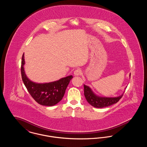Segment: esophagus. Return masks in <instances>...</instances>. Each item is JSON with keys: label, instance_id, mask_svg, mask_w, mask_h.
<instances>
[{"label": "esophagus", "instance_id": "34e87169", "mask_svg": "<svg viewBox=\"0 0 147 147\" xmlns=\"http://www.w3.org/2000/svg\"><path fill=\"white\" fill-rule=\"evenodd\" d=\"M81 74H82V70H80V69H77L74 71V75L76 76H80V75H81Z\"/></svg>", "mask_w": 147, "mask_h": 147}]
</instances>
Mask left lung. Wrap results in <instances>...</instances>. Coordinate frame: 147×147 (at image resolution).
Here are the masks:
<instances>
[{
	"instance_id": "left-lung-1",
	"label": "left lung",
	"mask_w": 147,
	"mask_h": 147,
	"mask_svg": "<svg viewBox=\"0 0 147 147\" xmlns=\"http://www.w3.org/2000/svg\"><path fill=\"white\" fill-rule=\"evenodd\" d=\"M129 76H131V74H129ZM84 95L87 101L91 106L96 108H103L116 104L123 95V94H122L121 95L115 98L101 97L95 94L88 86L84 85Z\"/></svg>"
}]
</instances>
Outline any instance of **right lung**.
<instances>
[{
  "label": "right lung",
  "mask_w": 147,
  "mask_h": 147,
  "mask_svg": "<svg viewBox=\"0 0 147 147\" xmlns=\"http://www.w3.org/2000/svg\"><path fill=\"white\" fill-rule=\"evenodd\" d=\"M24 53L21 61V77L28 91L35 101L43 106H52L58 103L63 98L67 86L73 78L72 76L47 83L39 84L31 81L26 76L24 68Z\"/></svg>",
  "instance_id": "add662e5"
}]
</instances>
